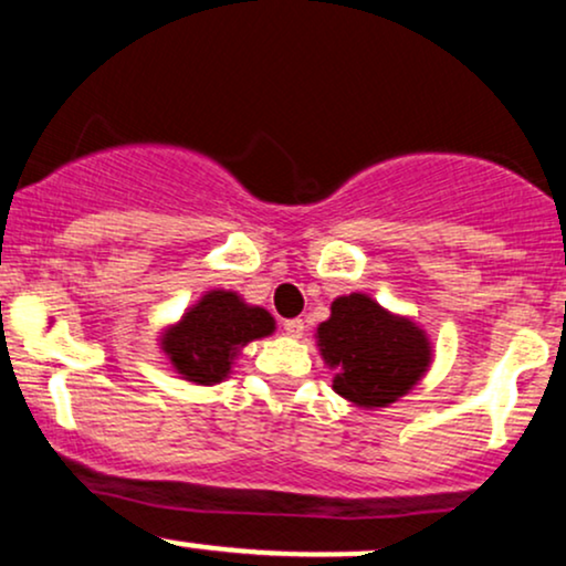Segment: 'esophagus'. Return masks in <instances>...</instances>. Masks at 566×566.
<instances>
[{
    "label": "esophagus",
    "mask_w": 566,
    "mask_h": 566,
    "mask_svg": "<svg viewBox=\"0 0 566 566\" xmlns=\"http://www.w3.org/2000/svg\"><path fill=\"white\" fill-rule=\"evenodd\" d=\"M303 329H305L303 319H287V322H284V333H287L290 337H303Z\"/></svg>",
    "instance_id": "obj_1"
}]
</instances>
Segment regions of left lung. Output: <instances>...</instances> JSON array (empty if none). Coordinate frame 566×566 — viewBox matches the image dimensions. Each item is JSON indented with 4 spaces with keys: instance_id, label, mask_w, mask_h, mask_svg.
<instances>
[{
    "instance_id": "left-lung-1",
    "label": "left lung",
    "mask_w": 566,
    "mask_h": 566,
    "mask_svg": "<svg viewBox=\"0 0 566 566\" xmlns=\"http://www.w3.org/2000/svg\"><path fill=\"white\" fill-rule=\"evenodd\" d=\"M316 335L324 361L337 369L335 394L356 407L391 405L423 378L431 361L423 329L359 292L337 297Z\"/></svg>"
}]
</instances>
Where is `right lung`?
Listing matches in <instances>:
<instances>
[{"label": "right lung", "mask_w": 566, "mask_h": 566, "mask_svg": "<svg viewBox=\"0 0 566 566\" xmlns=\"http://www.w3.org/2000/svg\"><path fill=\"white\" fill-rule=\"evenodd\" d=\"M274 333V316L258 305H247L233 292H207L167 329L161 348L186 380L212 386L229 375L233 356L250 340Z\"/></svg>", "instance_id": "obj_1"}]
</instances>
